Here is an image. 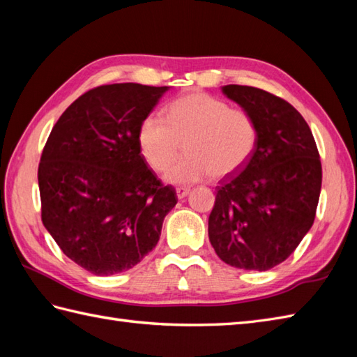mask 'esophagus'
Listing matches in <instances>:
<instances>
[{
  "instance_id": "34e87169",
  "label": "esophagus",
  "mask_w": 357,
  "mask_h": 357,
  "mask_svg": "<svg viewBox=\"0 0 357 357\" xmlns=\"http://www.w3.org/2000/svg\"><path fill=\"white\" fill-rule=\"evenodd\" d=\"M188 192H190V188L188 187H176V196L179 199L185 198V196L188 195Z\"/></svg>"
}]
</instances>
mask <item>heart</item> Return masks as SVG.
I'll return each instance as SVG.
<instances>
[{
    "instance_id": "1",
    "label": "heart",
    "mask_w": 357,
    "mask_h": 357,
    "mask_svg": "<svg viewBox=\"0 0 357 357\" xmlns=\"http://www.w3.org/2000/svg\"><path fill=\"white\" fill-rule=\"evenodd\" d=\"M256 142L252 113L202 92L173 101L165 119L149 115L138 132L141 153L155 172L169 169L185 144L187 156L165 174L172 184L198 183L210 174L230 176L250 161Z\"/></svg>"
}]
</instances>
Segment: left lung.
<instances>
[{
  "instance_id": "1",
  "label": "left lung",
  "mask_w": 357,
  "mask_h": 357,
  "mask_svg": "<svg viewBox=\"0 0 357 357\" xmlns=\"http://www.w3.org/2000/svg\"><path fill=\"white\" fill-rule=\"evenodd\" d=\"M257 124L250 161L216 187L208 238L236 268L265 271L290 256L312 229L322 185L313 133L290 102L262 89L222 87Z\"/></svg>"
}]
</instances>
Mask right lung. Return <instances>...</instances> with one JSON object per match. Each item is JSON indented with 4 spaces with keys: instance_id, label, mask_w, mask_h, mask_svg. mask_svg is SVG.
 <instances>
[{
    "instance_id": "add662e5",
    "label": "right lung",
    "mask_w": 357,
    "mask_h": 357,
    "mask_svg": "<svg viewBox=\"0 0 357 357\" xmlns=\"http://www.w3.org/2000/svg\"><path fill=\"white\" fill-rule=\"evenodd\" d=\"M167 90L135 82L89 90L59 116L43 149V224L69 259L96 276L141 262L178 202L138 144L141 123Z\"/></svg>"
}]
</instances>
